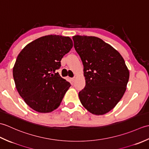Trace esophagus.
<instances>
[{"instance_id":"obj_1","label":"esophagus","mask_w":149,"mask_h":149,"mask_svg":"<svg viewBox=\"0 0 149 149\" xmlns=\"http://www.w3.org/2000/svg\"><path fill=\"white\" fill-rule=\"evenodd\" d=\"M71 80L72 82H74V81L75 80V77H73V78H71Z\"/></svg>"}]
</instances>
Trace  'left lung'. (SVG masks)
Masks as SVG:
<instances>
[{
	"label": "left lung",
	"instance_id": "obj_1",
	"mask_svg": "<svg viewBox=\"0 0 149 149\" xmlns=\"http://www.w3.org/2000/svg\"><path fill=\"white\" fill-rule=\"evenodd\" d=\"M72 39L84 65L86 86L79 93L82 105L94 115L108 113L126 90L129 72L124 59L97 37L77 35Z\"/></svg>",
	"mask_w": 149,
	"mask_h": 149
}]
</instances>
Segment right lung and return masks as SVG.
Returning a JSON list of instances; mask_svg holds the SVG:
<instances>
[{
    "mask_svg": "<svg viewBox=\"0 0 149 149\" xmlns=\"http://www.w3.org/2000/svg\"><path fill=\"white\" fill-rule=\"evenodd\" d=\"M72 47L69 37L48 35L27 44L18 54L13 69L16 88L36 111L49 113L58 108L71 86L56 70Z\"/></svg>",
    "mask_w": 149,
    "mask_h": 149,
    "instance_id": "1",
    "label": "right lung"
}]
</instances>
